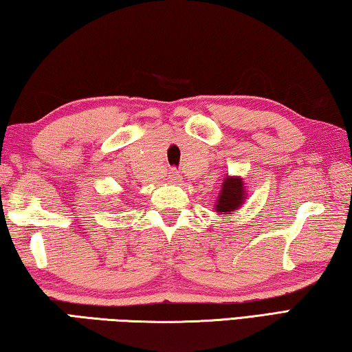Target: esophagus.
Wrapping results in <instances>:
<instances>
[{"label":"esophagus","mask_w":352,"mask_h":352,"mask_svg":"<svg viewBox=\"0 0 352 352\" xmlns=\"http://www.w3.org/2000/svg\"><path fill=\"white\" fill-rule=\"evenodd\" d=\"M172 178H174V180H178V174H177V172H172Z\"/></svg>","instance_id":"esophagus-1"}]
</instances>
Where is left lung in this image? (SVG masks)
I'll list each match as a JSON object with an SVG mask.
<instances>
[{"instance_id": "left-lung-1", "label": "left lung", "mask_w": 352, "mask_h": 352, "mask_svg": "<svg viewBox=\"0 0 352 352\" xmlns=\"http://www.w3.org/2000/svg\"><path fill=\"white\" fill-rule=\"evenodd\" d=\"M245 200V189L241 177H226L216 200V210L220 214H231L241 208Z\"/></svg>"}]
</instances>
